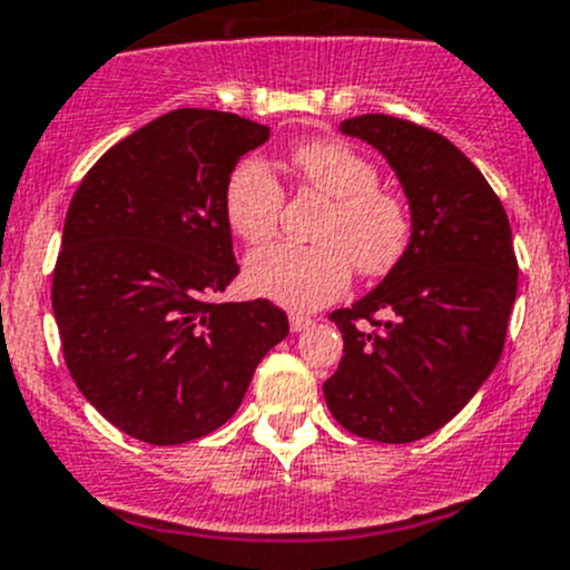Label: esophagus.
Here are the masks:
<instances>
[{
	"mask_svg": "<svg viewBox=\"0 0 570 570\" xmlns=\"http://www.w3.org/2000/svg\"><path fill=\"white\" fill-rule=\"evenodd\" d=\"M289 327H292V333H301V331H305V327H311V320H308V316H303V314H292L289 316Z\"/></svg>",
	"mask_w": 570,
	"mask_h": 570,
	"instance_id": "34e87169",
	"label": "esophagus"
}]
</instances>
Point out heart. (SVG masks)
Masks as SVG:
<instances>
[{
    "instance_id": "heart-1",
    "label": "heart",
    "mask_w": 570,
    "mask_h": 570,
    "mask_svg": "<svg viewBox=\"0 0 570 570\" xmlns=\"http://www.w3.org/2000/svg\"><path fill=\"white\" fill-rule=\"evenodd\" d=\"M303 185L331 199L316 226V245L278 243L245 262V286L289 311H314L352 284V269L385 275L399 265L412 239V213L393 190L376 185V166L338 139H311L292 153ZM226 220L245 243L275 235L284 188L262 160L245 158L229 175Z\"/></svg>"
}]
</instances>
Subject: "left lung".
I'll list each match as a JSON object with an SVG mask.
<instances>
[{"mask_svg": "<svg viewBox=\"0 0 570 570\" xmlns=\"http://www.w3.org/2000/svg\"><path fill=\"white\" fill-rule=\"evenodd\" d=\"M338 130L385 155L410 199L412 239L376 289L331 314L344 357L322 391L346 431L401 445L459 415L500 361L519 278L511 224L445 136L387 114Z\"/></svg>", "mask_w": 570, "mask_h": 570, "instance_id": "1", "label": "left lung"}]
</instances>
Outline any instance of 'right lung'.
<instances>
[{"label": "right lung", "instance_id": "obj_1", "mask_svg": "<svg viewBox=\"0 0 570 570\" xmlns=\"http://www.w3.org/2000/svg\"><path fill=\"white\" fill-rule=\"evenodd\" d=\"M267 139L237 114L169 111L114 144L68 207L51 286L65 363L106 421L149 445L224 426L289 333L269 301H213L239 273L226 183Z\"/></svg>", "mask_w": 570, "mask_h": 570}]
</instances>
